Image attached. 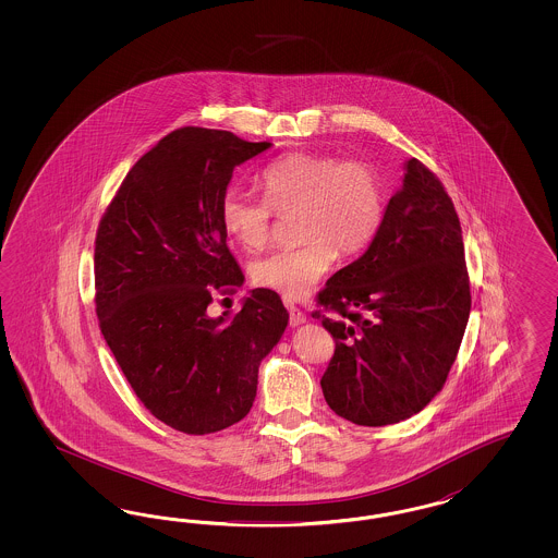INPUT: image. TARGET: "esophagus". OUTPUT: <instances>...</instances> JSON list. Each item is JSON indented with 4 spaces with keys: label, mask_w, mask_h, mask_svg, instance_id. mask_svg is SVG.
<instances>
[{
    "label": "esophagus",
    "mask_w": 558,
    "mask_h": 558,
    "mask_svg": "<svg viewBox=\"0 0 558 558\" xmlns=\"http://www.w3.org/2000/svg\"><path fill=\"white\" fill-rule=\"evenodd\" d=\"M287 308L288 313H290V325H292V327H299V325L306 323V315H304L299 306H294V304L288 303L287 301Z\"/></svg>",
    "instance_id": "esophagus-1"
}]
</instances>
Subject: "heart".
Here are the masks:
<instances>
[{
	"instance_id": "b5f03b06",
	"label": "heart",
	"mask_w": 558,
	"mask_h": 558,
	"mask_svg": "<svg viewBox=\"0 0 558 558\" xmlns=\"http://www.w3.org/2000/svg\"><path fill=\"white\" fill-rule=\"evenodd\" d=\"M264 198L229 187L219 215L227 235L245 250L268 243L274 213L301 208L299 231L306 241L257 259L254 280L287 299H303L331 270L336 255L364 252L378 233L385 190L378 169L366 159L327 153H290L259 175Z\"/></svg>"
}]
</instances>
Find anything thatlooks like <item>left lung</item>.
<instances>
[{
  "label": "left lung",
  "instance_id": "1",
  "mask_svg": "<svg viewBox=\"0 0 558 558\" xmlns=\"http://www.w3.org/2000/svg\"><path fill=\"white\" fill-rule=\"evenodd\" d=\"M336 339L323 374L327 405L357 425L380 427L420 413L457 360L471 313V284L454 204L436 173L405 161L368 250L319 292Z\"/></svg>",
  "mask_w": 558,
  "mask_h": 558
}]
</instances>
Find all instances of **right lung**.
<instances>
[{
  "mask_svg": "<svg viewBox=\"0 0 558 558\" xmlns=\"http://www.w3.org/2000/svg\"><path fill=\"white\" fill-rule=\"evenodd\" d=\"M271 143L186 126L126 173L96 235L101 336L141 403L169 427L204 436L254 405L257 368L280 341L288 311L255 288L236 315H208L215 292L245 276L227 247L222 194L233 169Z\"/></svg>",
  "mask_w": 558,
  "mask_h": 558,
  "instance_id": "obj_1",
  "label": "right lung"
}]
</instances>
